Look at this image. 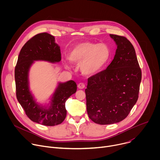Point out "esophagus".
Returning <instances> with one entry per match:
<instances>
[{
	"label": "esophagus",
	"mask_w": 160,
	"mask_h": 160,
	"mask_svg": "<svg viewBox=\"0 0 160 160\" xmlns=\"http://www.w3.org/2000/svg\"><path fill=\"white\" fill-rule=\"evenodd\" d=\"M78 88L80 89H83L85 88V84L83 83H80L78 85Z\"/></svg>",
	"instance_id": "34e87169"
}]
</instances>
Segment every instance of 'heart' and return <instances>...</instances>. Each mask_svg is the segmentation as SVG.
Returning <instances> with one entry per match:
<instances>
[{"label": "heart", "mask_w": 160, "mask_h": 160, "mask_svg": "<svg viewBox=\"0 0 160 160\" xmlns=\"http://www.w3.org/2000/svg\"><path fill=\"white\" fill-rule=\"evenodd\" d=\"M68 57L72 63L80 64L83 75H93L101 72L109 62L111 51L105 43L84 42L72 47Z\"/></svg>", "instance_id": "obj_1"}]
</instances>
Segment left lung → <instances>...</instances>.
<instances>
[{
    "label": "left lung",
    "mask_w": 160,
    "mask_h": 160,
    "mask_svg": "<svg viewBox=\"0 0 160 160\" xmlns=\"http://www.w3.org/2000/svg\"><path fill=\"white\" fill-rule=\"evenodd\" d=\"M117 49L106 69L88 78L86 94L89 118L100 125L124 120L139 97L142 73L135 49L125 37L110 34Z\"/></svg>",
    "instance_id": "obj_1"
}]
</instances>
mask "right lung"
Listing matches in <instances>:
<instances>
[{
	"mask_svg": "<svg viewBox=\"0 0 160 160\" xmlns=\"http://www.w3.org/2000/svg\"><path fill=\"white\" fill-rule=\"evenodd\" d=\"M60 47L55 42L54 36L48 33L37 34L22 48L16 66L14 77L16 98L27 117L33 122L45 125L61 124L66 118L65 102L77 89L73 80L59 82L49 103H38L30 90L29 71L35 61H45L52 63L61 61Z\"/></svg>",
	"mask_w": 160,
	"mask_h": 160,
	"instance_id": "1",
	"label": "right lung"
}]
</instances>
